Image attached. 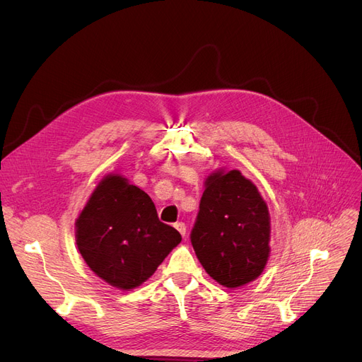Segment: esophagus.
<instances>
[{
	"instance_id": "esophagus-1",
	"label": "esophagus",
	"mask_w": 362,
	"mask_h": 362,
	"mask_svg": "<svg viewBox=\"0 0 362 362\" xmlns=\"http://www.w3.org/2000/svg\"><path fill=\"white\" fill-rule=\"evenodd\" d=\"M175 228H177V230L181 233L182 237H185V232H187V226H185V223L184 222H177L175 223Z\"/></svg>"
}]
</instances>
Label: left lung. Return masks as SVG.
Masks as SVG:
<instances>
[{"mask_svg":"<svg viewBox=\"0 0 362 362\" xmlns=\"http://www.w3.org/2000/svg\"><path fill=\"white\" fill-rule=\"evenodd\" d=\"M269 243V207L256 184L238 169L211 173L191 230V244L210 278L229 289L257 279L270 256Z\"/></svg>","mask_w":362,"mask_h":362,"instance_id":"obj_1","label":"left lung"}]
</instances>
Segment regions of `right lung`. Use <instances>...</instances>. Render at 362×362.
I'll list each match as a JSON object with an SVG mask.
<instances>
[{"label": "right lung", "mask_w": 362, "mask_h": 362, "mask_svg": "<svg viewBox=\"0 0 362 362\" xmlns=\"http://www.w3.org/2000/svg\"><path fill=\"white\" fill-rule=\"evenodd\" d=\"M180 243V232L159 221L152 199L118 173L98 182L76 219L83 260L121 291L146 282Z\"/></svg>", "instance_id": "obj_1"}]
</instances>
